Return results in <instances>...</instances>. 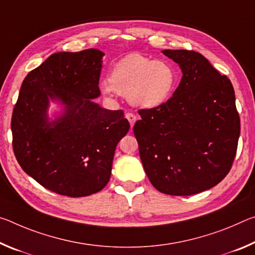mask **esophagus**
<instances>
[{"mask_svg":"<svg viewBox=\"0 0 255 255\" xmlns=\"http://www.w3.org/2000/svg\"><path fill=\"white\" fill-rule=\"evenodd\" d=\"M125 118L128 119V122H130V125H131V128H133V125H134V123H135V121H136V116L134 115V114H132V113H128L127 115H125Z\"/></svg>","mask_w":255,"mask_h":255,"instance_id":"34e87169","label":"esophagus"}]
</instances>
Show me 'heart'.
<instances>
[{
    "mask_svg": "<svg viewBox=\"0 0 255 255\" xmlns=\"http://www.w3.org/2000/svg\"><path fill=\"white\" fill-rule=\"evenodd\" d=\"M176 85L177 71L170 62L130 54L113 66L110 82H102L100 90L106 96H124L135 107L153 110L172 98Z\"/></svg>",
    "mask_w": 255,
    "mask_h": 255,
    "instance_id": "1",
    "label": "heart"
}]
</instances>
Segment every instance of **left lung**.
<instances>
[{
    "instance_id": "8db88e82",
    "label": "left lung",
    "mask_w": 255,
    "mask_h": 255,
    "mask_svg": "<svg viewBox=\"0 0 255 255\" xmlns=\"http://www.w3.org/2000/svg\"><path fill=\"white\" fill-rule=\"evenodd\" d=\"M162 53L179 65L181 82L165 105L139 111L133 132L145 174L158 191L197 194L231 170L241 131L235 91L200 53Z\"/></svg>"
}]
</instances>
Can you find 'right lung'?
<instances>
[{
	"mask_svg": "<svg viewBox=\"0 0 255 255\" xmlns=\"http://www.w3.org/2000/svg\"><path fill=\"white\" fill-rule=\"evenodd\" d=\"M90 48L52 54L30 71L12 113L16 160L45 189L71 198L97 193L110 181L116 145L130 123L123 111L100 107L93 99L103 56ZM62 111L48 118L49 103Z\"/></svg>",
	"mask_w": 255,
	"mask_h": 255,
	"instance_id": "1",
	"label": "right lung"
}]
</instances>
